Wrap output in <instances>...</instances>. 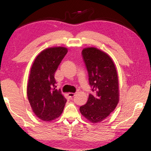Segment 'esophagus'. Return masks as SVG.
<instances>
[{
    "mask_svg": "<svg viewBox=\"0 0 151 151\" xmlns=\"http://www.w3.org/2000/svg\"><path fill=\"white\" fill-rule=\"evenodd\" d=\"M75 95H76V94L75 93H68V96L70 98H73L74 96H75Z\"/></svg>",
    "mask_w": 151,
    "mask_h": 151,
    "instance_id": "esophagus-1",
    "label": "esophagus"
}]
</instances>
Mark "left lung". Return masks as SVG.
Listing matches in <instances>:
<instances>
[{
  "mask_svg": "<svg viewBox=\"0 0 151 151\" xmlns=\"http://www.w3.org/2000/svg\"><path fill=\"white\" fill-rule=\"evenodd\" d=\"M82 53L93 93L80 111L87 120L96 123L108 117L119 102L117 71L111 58L97 48H85Z\"/></svg>",
  "mask_w": 151,
  "mask_h": 151,
  "instance_id": "8db88e82",
  "label": "left lung"
}]
</instances>
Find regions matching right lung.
Segmentation results:
<instances>
[{
    "instance_id": "right-lung-1",
    "label": "right lung",
    "mask_w": 151,
    "mask_h": 151,
    "mask_svg": "<svg viewBox=\"0 0 151 151\" xmlns=\"http://www.w3.org/2000/svg\"><path fill=\"white\" fill-rule=\"evenodd\" d=\"M67 52V48L63 47L45 49L36 57L31 68L27 96L32 110L43 121L58 118L66 103L61 91L55 89L54 75Z\"/></svg>"
}]
</instances>
